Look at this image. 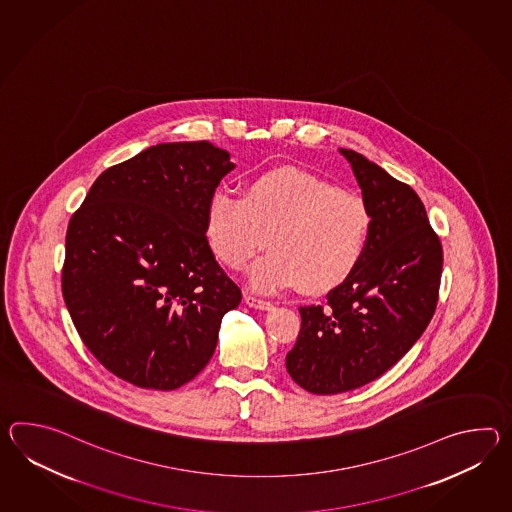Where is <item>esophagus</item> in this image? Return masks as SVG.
I'll return each instance as SVG.
<instances>
[{
    "instance_id": "34e87169",
    "label": "esophagus",
    "mask_w": 512,
    "mask_h": 512,
    "mask_svg": "<svg viewBox=\"0 0 512 512\" xmlns=\"http://www.w3.org/2000/svg\"><path fill=\"white\" fill-rule=\"evenodd\" d=\"M244 301H246V305H248V307L259 308V310H272L273 308V303H270V301H264V299L250 296V294H246Z\"/></svg>"
}]
</instances>
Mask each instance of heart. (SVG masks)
Wrapping results in <instances>:
<instances>
[{"label":"heart","instance_id":"obj_1","mask_svg":"<svg viewBox=\"0 0 512 512\" xmlns=\"http://www.w3.org/2000/svg\"><path fill=\"white\" fill-rule=\"evenodd\" d=\"M204 229L216 259L229 268H242L266 240L272 250L250 270L255 290L299 284L303 294L318 296L358 266L371 216L360 194L297 167H277L251 178L242 198L216 189Z\"/></svg>","mask_w":512,"mask_h":512}]
</instances>
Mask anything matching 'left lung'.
Masks as SVG:
<instances>
[{
    "label": "left lung",
    "mask_w": 512,
    "mask_h": 512,
    "mask_svg": "<svg viewBox=\"0 0 512 512\" xmlns=\"http://www.w3.org/2000/svg\"><path fill=\"white\" fill-rule=\"evenodd\" d=\"M340 154L362 189L371 231L358 266L327 303L299 308L286 371L314 395L365 386L397 364L433 318L443 272V246L417 193L362 154Z\"/></svg>",
    "instance_id": "left-lung-1"
}]
</instances>
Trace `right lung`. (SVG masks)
<instances>
[{"instance_id": "obj_1", "label": "right lung", "mask_w": 512, "mask_h": 512, "mask_svg": "<svg viewBox=\"0 0 512 512\" xmlns=\"http://www.w3.org/2000/svg\"><path fill=\"white\" fill-rule=\"evenodd\" d=\"M235 169L207 141L159 143L95 180L69 220L62 294L84 345L143 389L172 391L215 353L239 307L205 239V207Z\"/></svg>"}]
</instances>
